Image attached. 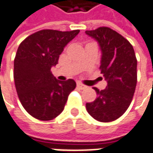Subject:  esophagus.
Wrapping results in <instances>:
<instances>
[{"label":"esophagus","mask_w":153,"mask_h":153,"mask_svg":"<svg viewBox=\"0 0 153 153\" xmlns=\"http://www.w3.org/2000/svg\"><path fill=\"white\" fill-rule=\"evenodd\" d=\"M77 87H78V88H79V89H81V90H84V89H85V88H86V85H83V84H81V83H77Z\"/></svg>","instance_id":"1"}]
</instances>
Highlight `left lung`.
I'll list each match as a JSON object with an SVG mask.
<instances>
[{
  "label": "left lung",
  "mask_w": 153,
  "mask_h": 153,
  "mask_svg": "<svg viewBox=\"0 0 153 153\" xmlns=\"http://www.w3.org/2000/svg\"><path fill=\"white\" fill-rule=\"evenodd\" d=\"M85 34L97 41L102 51L101 74L108 82L97 97L86 103L89 114L100 122H111L128 109L137 82V60L133 46L121 34L108 27L87 30Z\"/></svg>",
  "instance_id": "obj_1"
}]
</instances>
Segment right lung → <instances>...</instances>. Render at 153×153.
I'll return each instance as SVG.
<instances>
[{"instance_id":"right-lung-1","label":"right lung","mask_w":153,"mask_h":153,"mask_svg":"<svg viewBox=\"0 0 153 153\" xmlns=\"http://www.w3.org/2000/svg\"><path fill=\"white\" fill-rule=\"evenodd\" d=\"M79 30L43 29L28 36L19 45L14 59V82L24 109L42 121L55 119L76 87L74 79L57 80L51 68Z\"/></svg>"}]
</instances>
